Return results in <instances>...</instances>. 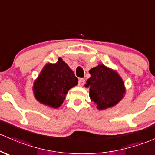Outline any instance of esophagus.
I'll return each instance as SVG.
<instances>
[{
  "label": "esophagus",
  "instance_id": "1",
  "mask_svg": "<svg viewBox=\"0 0 155 155\" xmlns=\"http://www.w3.org/2000/svg\"><path fill=\"white\" fill-rule=\"evenodd\" d=\"M84 82H85V80L84 79H79V85L80 87H82L84 84Z\"/></svg>",
  "mask_w": 155,
  "mask_h": 155
}]
</instances>
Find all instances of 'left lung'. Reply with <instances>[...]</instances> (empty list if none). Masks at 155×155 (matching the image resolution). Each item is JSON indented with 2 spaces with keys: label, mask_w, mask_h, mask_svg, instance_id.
Instances as JSON below:
<instances>
[{
  "label": "left lung",
  "mask_w": 155,
  "mask_h": 155,
  "mask_svg": "<svg viewBox=\"0 0 155 155\" xmlns=\"http://www.w3.org/2000/svg\"><path fill=\"white\" fill-rule=\"evenodd\" d=\"M89 72L91 76L85 86L90 87V97L97 108L104 110L117 104L125 93L124 84L118 74L104 64H98Z\"/></svg>",
  "instance_id": "1"
}]
</instances>
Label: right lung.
<instances>
[{
    "label": "right lung",
    "instance_id": "obj_1",
    "mask_svg": "<svg viewBox=\"0 0 155 155\" xmlns=\"http://www.w3.org/2000/svg\"><path fill=\"white\" fill-rule=\"evenodd\" d=\"M78 84V79L67 64L59 58L56 64H48L35 81L34 93L40 102L53 108L61 106L68 91Z\"/></svg>",
    "mask_w": 155,
    "mask_h": 155
}]
</instances>
